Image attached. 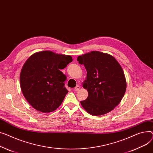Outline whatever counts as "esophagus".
Instances as JSON below:
<instances>
[{
  "label": "esophagus",
  "instance_id": "34e87169",
  "mask_svg": "<svg viewBox=\"0 0 153 153\" xmlns=\"http://www.w3.org/2000/svg\"><path fill=\"white\" fill-rule=\"evenodd\" d=\"M79 88H80V86H79V85H77V86L74 88V90H75V91H77L79 90Z\"/></svg>",
  "mask_w": 153,
  "mask_h": 153
}]
</instances>
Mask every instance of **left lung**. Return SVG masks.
<instances>
[{
  "instance_id": "1",
  "label": "left lung",
  "mask_w": 153,
  "mask_h": 153,
  "mask_svg": "<svg viewBox=\"0 0 153 153\" xmlns=\"http://www.w3.org/2000/svg\"><path fill=\"white\" fill-rule=\"evenodd\" d=\"M77 60L87 71L83 87L87 89L88 96L80 102L83 108L96 116L112 111L120 102L127 88L119 62L111 55L99 51L78 56Z\"/></svg>"
}]
</instances>
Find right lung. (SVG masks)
I'll list each match as a JSON object with an SVG mask.
<instances>
[{
	"label": "right lung",
	"mask_w": 153,
	"mask_h": 153,
	"mask_svg": "<svg viewBox=\"0 0 153 153\" xmlns=\"http://www.w3.org/2000/svg\"><path fill=\"white\" fill-rule=\"evenodd\" d=\"M72 62L70 56L50 51L34 53L24 64L20 73V86L26 100L42 112L56 110L68 93L64 86L67 76L60 70Z\"/></svg>",
	"instance_id": "obj_1"
}]
</instances>
